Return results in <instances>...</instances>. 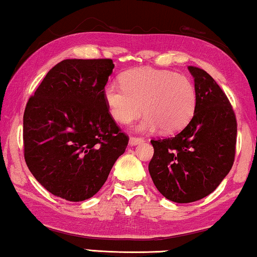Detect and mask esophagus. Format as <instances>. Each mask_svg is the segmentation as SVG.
I'll return each instance as SVG.
<instances>
[{
	"instance_id": "esophagus-1",
	"label": "esophagus",
	"mask_w": 257,
	"mask_h": 257,
	"mask_svg": "<svg viewBox=\"0 0 257 257\" xmlns=\"http://www.w3.org/2000/svg\"><path fill=\"white\" fill-rule=\"evenodd\" d=\"M128 143H130V146H136V145H138V144H141V143H144V139H143V138L131 137V138H130Z\"/></svg>"
}]
</instances>
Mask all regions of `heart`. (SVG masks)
<instances>
[{
  "label": "heart",
  "instance_id": "obj_1",
  "mask_svg": "<svg viewBox=\"0 0 257 257\" xmlns=\"http://www.w3.org/2000/svg\"><path fill=\"white\" fill-rule=\"evenodd\" d=\"M121 85L109 83L104 88V101L111 116L127 124L146 113L137 126L143 132L159 127L174 135L189 124L195 113L197 94L187 76L170 70L138 68L124 73Z\"/></svg>",
  "mask_w": 257,
  "mask_h": 257
}]
</instances>
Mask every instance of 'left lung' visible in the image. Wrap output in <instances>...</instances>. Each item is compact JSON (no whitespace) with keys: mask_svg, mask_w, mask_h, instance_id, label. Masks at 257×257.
Returning <instances> with one entry per match:
<instances>
[{"mask_svg":"<svg viewBox=\"0 0 257 257\" xmlns=\"http://www.w3.org/2000/svg\"><path fill=\"white\" fill-rule=\"evenodd\" d=\"M195 81L192 119L174 138L151 140L148 170L158 190L175 203H192L213 192L235 156L236 119L227 96L205 70L189 66Z\"/></svg>","mask_w":257,"mask_h":257,"instance_id":"8db88e82","label":"left lung"}]
</instances>
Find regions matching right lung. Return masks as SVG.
<instances>
[{"label": "right lung", "mask_w": 257, "mask_h": 257, "mask_svg": "<svg viewBox=\"0 0 257 257\" xmlns=\"http://www.w3.org/2000/svg\"><path fill=\"white\" fill-rule=\"evenodd\" d=\"M111 59H67L55 65L27 104L24 158L47 191L82 202L99 191L128 137L104 101Z\"/></svg>", "instance_id": "1"}]
</instances>
